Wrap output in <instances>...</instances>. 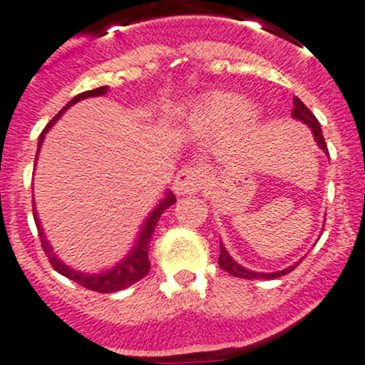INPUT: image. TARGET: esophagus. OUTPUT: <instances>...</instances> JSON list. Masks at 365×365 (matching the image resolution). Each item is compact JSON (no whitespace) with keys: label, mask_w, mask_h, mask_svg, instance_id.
<instances>
[{"label":"esophagus","mask_w":365,"mask_h":365,"mask_svg":"<svg viewBox=\"0 0 365 365\" xmlns=\"http://www.w3.org/2000/svg\"><path fill=\"white\" fill-rule=\"evenodd\" d=\"M206 172L201 166H185L175 175L173 180V190L177 195H186V193H195L205 186Z\"/></svg>","instance_id":"obj_1"}]
</instances>
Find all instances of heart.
I'll return each instance as SVG.
<instances>
[{"label": "heart", "mask_w": 365, "mask_h": 365, "mask_svg": "<svg viewBox=\"0 0 365 365\" xmlns=\"http://www.w3.org/2000/svg\"><path fill=\"white\" fill-rule=\"evenodd\" d=\"M256 111L241 96L208 93L177 109L175 124L190 137H210L221 131L252 124Z\"/></svg>", "instance_id": "heart-1"}]
</instances>
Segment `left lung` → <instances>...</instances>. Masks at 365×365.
Instances as JSON below:
<instances>
[{
  "mask_svg": "<svg viewBox=\"0 0 365 365\" xmlns=\"http://www.w3.org/2000/svg\"><path fill=\"white\" fill-rule=\"evenodd\" d=\"M292 118L294 120H299L302 124H305L311 130L312 137H314V143L316 146L320 148L324 153H329L327 151V144H325L324 140V135H322V128H320V122L316 120V117L312 115L311 111H309V108L305 104H303L302 100L299 98H294V109H292ZM219 250H221V254H219V267H221L222 270H227L228 274H232V276H235V278H243V279H274V278H279V276H285V274L291 272L292 269H294L298 263H294V265L287 267V269L283 270H276V272H256V270H250L247 269V267L240 265L237 261L234 259V257L228 254V250L225 248V245H222V241H219Z\"/></svg>",
  "mask_w": 365,
  "mask_h": 365,
  "instance_id": "1",
  "label": "left lung"
}]
</instances>
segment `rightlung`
<instances>
[{
    "mask_svg": "<svg viewBox=\"0 0 365 365\" xmlns=\"http://www.w3.org/2000/svg\"><path fill=\"white\" fill-rule=\"evenodd\" d=\"M108 91H109V87L102 86V87H96V89H91V91L80 93V95H76L74 98H71L69 102L63 106L62 111L58 113L56 117H54L49 124L45 125V130L41 131L40 138H38L36 160H38V155H40V148L41 144H43L45 135L49 133L51 128H53V125L62 118V115L67 111V109L73 108V106L76 104V102H80V100L93 98V96H104ZM36 160H34V163H36ZM34 166H36V164H34ZM32 201H34V199H32ZM173 202H175V195H173L170 190H166L163 197L159 199V202L155 205L153 210H151L150 214L146 215V219L143 221V225H140V228H138L137 232V237H135L133 245H131V248L128 250V254H125L120 261H117L115 265L109 267V269H102L100 272H82V270L71 269L69 265H66V263L56 256V252L53 250L51 243L47 241V235H45L43 227H41V221L40 217H38V210L34 202H32V214H34V221H36L38 232H40L41 247H43L45 254H47L51 265L54 267L56 272H60L62 276H66V278L73 279V282L80 283V285L89 289V291L117 292V291H122V289L131 287L133 283H137L138 279L144 278V276L148 274V270H150V257H148V250H150L151 235H153L155 227H157L160 215H163L164 210L170 208Z\"/></svg>",
    "mask_w": 365,
    "mask_h": 365,
    "instance_id": "obj_1",
    "label": "right lung"
}]
</instances>
